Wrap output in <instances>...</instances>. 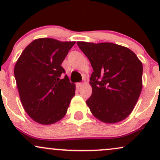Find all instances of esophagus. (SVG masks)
Listing matches in <instances>:
<instances>
[{
	"label": "esophagus",
	"mask_w": 160,
	"mask_h": 160,
	"mask_svg": "<svg viewBox=\"0 0 160 160\" xmlns=\"http://www.w3.org/2000/svg\"><path fill=\"white\" fill-rule=\"evenodd\" d=\"M82 85H83V83H82V82H78V83H77V87L80 88L81 87Z\"/></svg>",
	"instance_id": "34e87169"
}]
</instances>
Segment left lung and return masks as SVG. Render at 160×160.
<instances>
[{"mask_svg":"<svg viewBox=\"0 0 160 160\" xmlns=\"http://www.w3.org/2000/svg\"><path fill=\"white\" fill-rule=\"evenodd\" d=\"M77 43L94 71L89 82L92 93L86 101L91 113L105 123L125 120L133 111L142 89V62L123 46Z\"/></svg>","mask_w":160,"mask_h":160,"instance_id":"left-lung-1","label":"left lung"}]
</instances>
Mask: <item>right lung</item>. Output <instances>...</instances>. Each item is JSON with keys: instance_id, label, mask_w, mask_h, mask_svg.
I'll list each match as a JSON object with an SVG mask.
<instances>
[{"instance_id": "1", "label": "right lung", "mask_w": 160, "mask_h": 160, "mask_svg": "<svg viewBox=\"0 0 160 160\" xmlns=\"http://www.w3.org/2000/svg\"><path fill=\"white\" fill-rule=\"evenodd\" d=\"M75 41L52 38L33 40L20 55L14 76L24 109L38 123L50 125L67 113L76 86L71 83L62 67Z\"/></svg>"}]
</instances>
